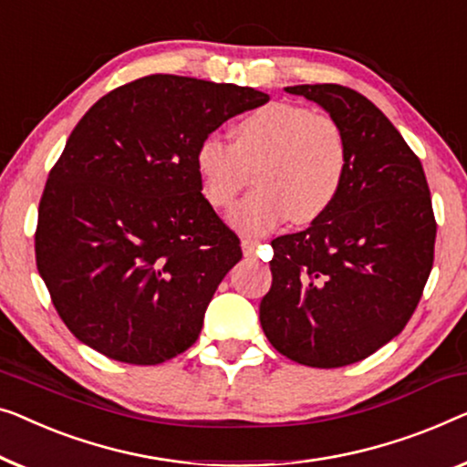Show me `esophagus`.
Segmentation results:
<instances>
[{"mask_svg": "<svg viewBox=\"0 0 467 467\" xmlns=\"http://www.w3.org/2000/svg\"><path fill=\"white\" fill-rule=\"evenodd\" d=\"M242 250H244V256H254L256 250V240H242Z\"/></svg>", "mask_w": 467, "mask_h": 467, "instance_id": "esophagus-1", "label": "esophagus"}]
</instances>
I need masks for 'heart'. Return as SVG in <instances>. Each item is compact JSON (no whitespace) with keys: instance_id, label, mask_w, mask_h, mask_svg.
I'll return each instance as SVG.
<instances>
[{"instance_id":"obj_1","label":"heart","mask_w":467,"mask_h":467,"mask_svg":"<svg viewBox=\"0 0 467 467\" xmlns=\"http://www.w3.org/2000/svg\"><path fill=\"white\" fill-rule=\"evenodd\" d=\"M195 172L204 200L225 211L254 174L256 192L229 223L244 235H263L293 217L314 223L339 198L349 153L341 126L303 105L269 103L234 126V143L208 134L195 147Z\"/></svg>"}]
</instances>
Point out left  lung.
<instances>
[{"mask_svg":"<svg viewBox=\"0 0 467 467\" xmlns=\"http://www.w3.org/2000/svg\"><path fill=\"white\" fill-rule=\"evenodd\" d=\"M341 126L349 166L339 198L303 232L272 242V288L259 306L269 343L290 360L337 368L402 333L434 265L430 187L407 140L360 92L288 86Z\"/></svg>","mask_w":467,"mask_h":467,"instance_id":"left-lung-1","label":"left lung"}]
</instances>
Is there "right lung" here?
I'll list each match as a JSON object with an SVG mask.
<instances>
[{
    "instance_id": "1",
    "label": "right lung",
    "mask_w": 467,
    "mask_h": 467,
    "mask_svg": "<svg viewBox=\"0 0 467 467\" xmlns=\"http://www.w3.org/2000/svg\"><path fill=\"white\" fill-rule=\"evenodd\" d=\"M265 92L147 76L99 99L46 181L36 261L67 328L126 364H160L200 337L208 303L242 259L202 195L195 147Z\"/></svg>"
}]
</instances>
